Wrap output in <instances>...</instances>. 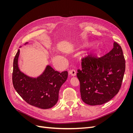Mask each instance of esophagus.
I'll use <instances>...</instances> for the list:
<instances>
[{
	"instance_id": "34e87169",
	"label": "esophagus",
	"mask_w": 133,
	"mask_h": 133,
	"mask_svg": "<svg viewBox=\"0 0 133 133\" xmlns=\"http://www.w3.org/2000/svg\"><path fill=\"white\" fill-rule=\"evenodd\" d=\"M69 74L71 76H74L76 75V71L74 69H71V70L69 71Z\"/></svg>"
}]
</instances>
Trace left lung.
Segmentation results:
<instances>
[{
    "instance_id": "1",
    "label": "left lung",
    "mask_w": 133,
    "mask_h": 133,
    "mask_svg": "<svg viewBox=\"0 0 133 133\" xmlns=\"http://www.w3.org/2000/svg\"><path fill=\"white\" fill-rule=\"evenodd\" d=\"M82 70L76 74L80 82L83 101L90 105H102L118 93L125 70L122 47L114 43V48L100 58L88 55L82 59Z\"/></svg>"
}]
</instances>
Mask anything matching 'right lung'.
<instances>
[{
	"instance_id": "1",
	"label": "right lung",
	"mask_w": 133,
	"mask_h": 133,
	"mask_svg": "<svg viewBox=\"0 0 133 133\" xmlns=\"http://www.w3.org/2000/svg\"><path fill=\"white\" fill-rule=\"evenodd\" d=\"M19 49L13 62L12 80L19 95L31 105L43 109L51 108L57 104L59 91L68 78V71L59 73L48 65L37 78H32L20 71L18 61Z\"/></svg>"
}]
</instances>
